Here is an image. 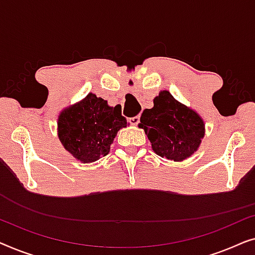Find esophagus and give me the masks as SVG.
<instances>
[{
	"label": "esophagus",
	"mask_w": 255,
	"mask_h": 255,
	"mask_svg": "<svg viewBox=\"0 0 255 255\" xmlns=\"http://www.w3.org/2000/svg\"><path fill=\"white\" fill-rule=\"evenodd\" d=\"M128 122H130L131 125H138L139 122H140V116H134V117H131L128 118Z\"/></svg>",
	"instance_id": "1"
}]
</instances>
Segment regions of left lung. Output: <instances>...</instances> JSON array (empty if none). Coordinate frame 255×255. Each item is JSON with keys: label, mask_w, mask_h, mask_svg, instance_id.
I'll list each match as a JSON object with an SVG mask.
<instances>
[{"label": "left lung", "mask_w": 255, "mask_h": 255, "mask_svg": "<svg viewBox=\"0 0 255 255\" xmlns=\"http://www.w3.org/2000/svg\"><path fill=\"white\" fill-rule=\"evenodd\" d=\"M152 109H145L139 128H144L156 154L182 161L200 147L204 137V122L200 115L180 103L168 90L153 100Z\"/></svg>", "instance_id": "left-lung-1"}]
</instances>
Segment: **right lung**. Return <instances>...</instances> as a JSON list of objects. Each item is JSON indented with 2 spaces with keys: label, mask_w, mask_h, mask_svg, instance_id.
I'll use <instances>...</instances> for the list:
<instances>
[{
  "label": "right lung",
  "mask_w": 255,
  "mask_h": 255,
  "mask_svg": "<svg viewBox=\"0 0 255 255\" xmlns=\"http://www.w3.org/2000/svg\"><path fill=\"white\" fill-rule=\"evenodd\" d=\"M122 108L109 107L106 100L88 94L58 118V135L66 151L83 163L94 162L110 151L117 132L127 128Z\"/></svg>",
  "instance_id": "1"
}]
</instances>
